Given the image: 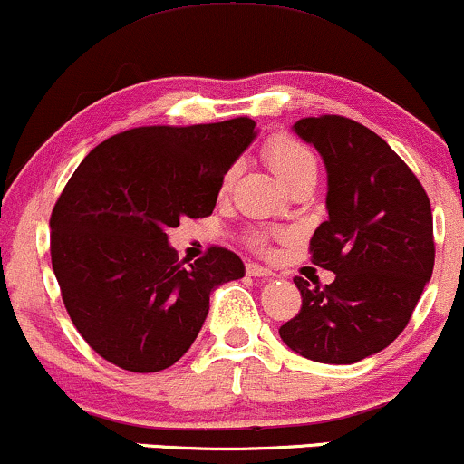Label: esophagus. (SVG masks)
<instances>
[{"mask_svg": "<svg viewBox=\"0 0 464 464\" xmlns=\"http://www.w3.org/2000/svg\"><path fill=\"white\" fill-rule=\"evenodd\" d=\"M247 274L252 276V277H271V276H274V271L266 269V266H260V265H256V263H249V265H247Z\"/></svg>", "mask_w": 464, "mask_h": 464, "instance_id": "obj_1", "label": "esophagus"}]
</instances>
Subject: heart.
Instances as JSON below:
<instances>
[{
    "mask_svg": "<svg viewBox=\"0 0 464 464\" xmlns=\"http://www.w3.org/2000/svg\"><path fill=\"white\" fill-rule=\"evenodd\" d=\"M265 158L269 162V167L274 169V173L282 182H288L291 178H295L297 173L306 171L314 165V158L302 143H297L291 136H274L269 143L265 145ZM234 178H237V169H230V171L223 176L221 190H227L232 187ZM256 247H265V237H254L252 238Z\"/></svg>",
    "mask_w": 464,
    "mask_h": 464,
    "instance_id": "obj_1",
    "label": "heart"
}]
</instances>
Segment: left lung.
<instances>
[{"label":"left lung","instance_id":"obj_1","mask_svg":"<svg viewBox=\"0 0 464 464\" xmlns=\"http://www.w3.org/2000/svg\"><path fill=\"white\" fill-rule=\"evenodd\" d=\"M328 171V221L310 241L334 282L295 277L302 310L280 328L299 356L353 364L389 347L408 325L434 269L432 208L415 173L384 139L324 114L293 125Z\"/></svg>","mask_w":464,"mask_h":464}]
</instances>
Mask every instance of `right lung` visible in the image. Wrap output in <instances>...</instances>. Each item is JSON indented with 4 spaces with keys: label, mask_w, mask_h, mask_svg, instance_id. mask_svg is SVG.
<instances>
[{
    "label": "right lung",
    "mask_w": 464,
    "mask_h": 464,
    "mask_svg": "<svg viewBox=\"0 0 464 464\" xmlns=\"http://www.w3.org/2000/svg\"><path fill=\"white\" fill-rule=\"evenodd\" d=\"M254 125L134 128L97 145L71 176L49 221L52 266L71 321L108 362L134 373L171 367L198 339L212 291L245 276L223 247L178 263L167 230L215 210Z\"/></svg>",
    "instance_id": "obj_1"
}]
</instances>
